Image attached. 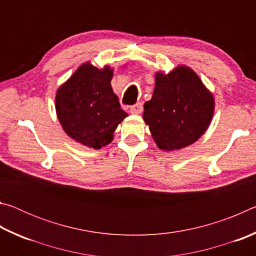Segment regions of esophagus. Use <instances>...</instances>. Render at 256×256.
Segmentation results:
<instances>
[{
  "mask_svg": "<svg viewBox=\"0 0 256 256\" xmlns=\"http://www.w3.org/2000/svg\"><path fill=\"white\" fill-rule=\"evenodd\" d=\"M142 110H144V106H142L141 102H136V105H132L131 108H130V112L134 115L141 114Z\"/></svg>",
  "mask_w": 256,
  "mask_h": 256,
  "instance_id": "34e87169",
  "label": "esophagus"
}]
</instances>
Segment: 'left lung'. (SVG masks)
<instances>
[{"instance_id":"1","label":"left lung","mask_w":256,"mask_h":256,"mask_svg":"<svg viewBox=\"0 0 256 256\" xmlns=\"http://www.w3.org/2000/svg\"><path fill=\"white\" fill-rule=\"evenodd\" d=\"M214 110V96L188 66L168 74L157 73L144 120L158 148L177 150L196 142L206 131Z\"/></svg>"}]
</instances>
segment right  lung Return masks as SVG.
Segmentation results:
<instances>
[{
	"label": "right lung",
	"mask_w": 256,
	"mask_h": 256,
	"mask_svg": "<svg viewBox=\"0 0 256 256\" xmlns=\"http://www.w3.org/2000/svg\"><path fill=\"white\" fill-rule=\"evenodd\" d=\"M112 70L84 64L56 92L60 123L73 140L100 149L112 140V133L128 114L112 92Z\"/></svg>",
	"instance_id": "obj_1"
}]
</instances>
